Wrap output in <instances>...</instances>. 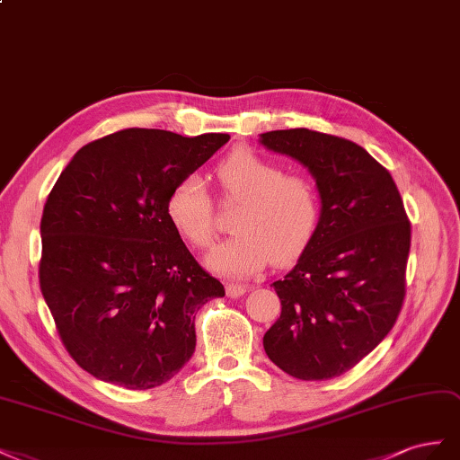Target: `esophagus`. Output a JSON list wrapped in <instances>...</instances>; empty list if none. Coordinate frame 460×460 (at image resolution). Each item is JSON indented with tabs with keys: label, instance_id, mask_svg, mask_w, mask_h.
Masks as SVG:
<instances>
[{
	"label": "esophagus",
	"instance_id": "34e87169",
	"mask_svg": "<svg viewBox=\"0 0 460 460\" xmlns=\"http://www.w3.org/2000/svg\"><path fill=\"white\" fill-rule=\"evenodd\" d=\"M246 291H248V287H244V285H241V283H229V285H227V295H229L231 298H239V296H243Z\"/></svg>",
	"mask_w": 460,
	"mask_h": 460
}]
</instances>
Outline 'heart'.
Wrapping results in <instances>:
<instances>
[{
  "label": "heart",
  "instance_id": "b5f03b06",
  "mask_svg": "<svg viewBox=\"0 0 460 460\" xmlns=\"http://www.w3.org/2000/svg\"><path fill=\"white\" fill-rule=\"evenodd\" d=\"M216 181L227 202H241L233 217L237 234L209 254L208 266L229 278H248L303 256L318 231L320 189L310 175L287 172L252 148H234L216 165ZM165 212L175 231L194 248L208 251L217 237L214 208L202 181L181 179L169 194Z\"/></svg>",
  "mask_w": 460,
  "mask_h": 460
}]
</instances>
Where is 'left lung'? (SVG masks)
Returning <instances> with one entry per match:
<instances>
[{"label": "left lung", "mask_w": 460, "mask_h": 460, "mask_svg": "<svg viewBox=\"0 0 460 460\" xmlns=\"http://www.w3.org/2000/svg\"><path fill=\"white\" fill-rule=\"evenodd\" d=\"M261 144L305 164L322 216L298 264L273 288L281 316L264 335L270 360L305 382L354 368L395 325L406 295L411 221L387 169L352 140L310 128Z\"/></svg>", "instance_id": "obj_1"}]
</instances>
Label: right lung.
<instances>
[{
	"mask_svg": "<svg viewBox=\"0 0 460 460\" xmlns=\"http://www.w3.org/2000/svg\"><path fill=\"white\" fill-rule=\"evenodd\" d=\"M229 135L123 128L88 142L48 194L40 291L83 370L127 389L172 379L196 347L194 318L226 296L167 217L181 179Z\"/></svg>",
	"mask_w": 460,
	"mask_h": 460,
	"instance_id": "add662e5",
	"label": "right lung"
}]
</instances>
